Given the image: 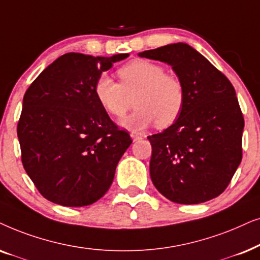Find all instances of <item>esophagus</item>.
<instances>
[{
    "mask_svg": "<svg viewBox=\"0 0 260 260\" xmlns=\"http://www.w3.org/2000/svg\"><path fill=\"white\" fill-rule=\"evenodd\" d=\"M131 138H132V140H133V141H137V140H140L141 138H143V137H141L139 133L132 132V133H131Z\"/></svg>",
    "mask_w": 260,
    "mask_h": 260,
    "instance_id": "obj_1",
    "label": "esophagus"
}]
</instances>
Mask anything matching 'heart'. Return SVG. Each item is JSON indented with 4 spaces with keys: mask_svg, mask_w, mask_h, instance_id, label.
I'll list each match as a JSON object with an SVG mask.
<instances>
[{
    "mask_svg": "<svg viewBox=\"0 0 260 260\" xmlns=\"http://www.w3.org/2000/svg\"><path fill=\"white\" fill-rule=\"evenodd\" d=\"M120 83L107 74L96 79L95 96L103 109L116 119L123 117L134 98L136 110L121 121L127 129L143 131L174 124L185 106V86L176 75L166 74L162 65L146 59L133 60L117 71Z\"/></svg>",
    "mask_w": 260,
    "mask_h": 260,
    "instance_id": "heart-1",
    "label": "heart"
}]
</instances>
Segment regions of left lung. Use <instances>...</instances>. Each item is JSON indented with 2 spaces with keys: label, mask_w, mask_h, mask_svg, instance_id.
I'll use <instances>...</instances> for the list:
<instances>
[{
  "label": "left lung",
  "mask_w": 260,
  "mask_h": 260,
  "mask_svg": "<svg viewBox=\"0 0 260 260\" xmlns=\"http://www.w3.org/2000/svg\"><path fill=\"white\" fill-rule=\"evenodd\" d=\"M139 55L171 65L186 94L177 121L147 137L152 182L175 203L197 205L215 199L226 190L243 158L244 116L233 85L188 44H170Z\"/></svg>",
  "instance_id": "8db88e82"
}]
</instances>
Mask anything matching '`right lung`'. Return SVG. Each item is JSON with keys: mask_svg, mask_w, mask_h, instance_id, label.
I'll return each mask as SVG.
<instances>
[{"mask_svg": "<svg viewBox=\"0 0 260 260\" xmlns=\"http://www.w3.org/2000/svg\"><path fill=\"white\" fill-rule=\"evenodd\" d=\"M128 55L63 54L27 89L17 123L21 160L51 202L89 206L112 185L117 162L132 140L99 103L95 83Z\"/></svg>", "mask_w": 260, "mask_h": 260, "instance_id": "add662e5", "label": "right lung"}]
</instances>
